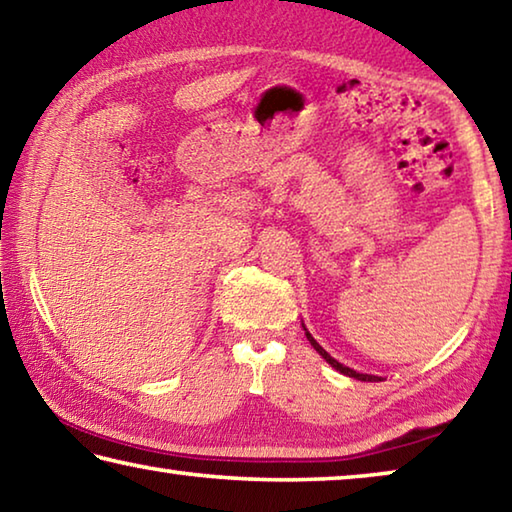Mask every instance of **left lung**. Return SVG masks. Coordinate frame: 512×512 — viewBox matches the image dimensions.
Here are the masks:
<instances>
[{"label": "left lung", "instance_id": "1", "mask_svg": "<svg viewBox=\"0 0 512 512\" xmlns=\"http://www.w3.org/2000/svg\"><path fill=\"white\" fill-rule=\"evenodd\" d=\"M302 327H305V325H302ZM305 334H307V339H309V343L311 345H314V350L320 354V357H323L327 363H329V366H332V368H336V370H339V372H343V375H348V377H354V379H361V381H375V379H379L381 381V377H375V375H363V372H357V370H352V368H348V366H343V363H339V361H336V359H332V357H329V354L323 350V348H320V345L316 343V339H314V336H311L309 332H307V327H305Z\"/></svg>", "mask_w": 512, "mask_h": 512}]
</instances>
